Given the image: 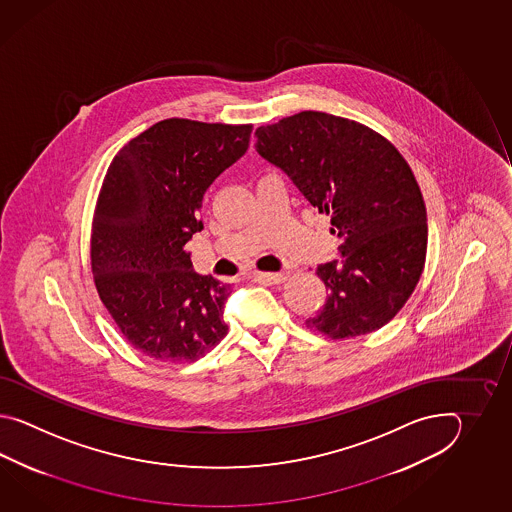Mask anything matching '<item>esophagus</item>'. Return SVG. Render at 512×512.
<instances>
[{
	"instance_id": "obj_1",
	"label": "esophagus",
	"mask_w": 512,
	"mask_h": 512,
	"mask_svg": "<svg viewBox=\"0 0 512 512\" xmlns=\"http://www.w3.org/2000/svg\"><path fill=\"white\" fill-rule=\"evenodd\" d=\"M252 278H254L256 282L283 283L289 278V272H256Z\"/></svg>"
}]
</instances>
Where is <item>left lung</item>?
<instances>
[{
  "label": "left lung",
  "instance_id": "1",
  "mask_svg": "<svg viewBox=\"0 0 512 512\" xmlns=\"http://www.w3.org/2000/svg\"><path fill=\"white\" fill-rule=\"evenodd\" d=\"M256 152L331 216L340 260L316 267L327 300L307 326L366 335L401 311L425 267L426 208L403 155L355 120L302 111L256 130Z\"/></svg>",
  "mask_w": 512,
  "mask_h": 512
}]
</instances>
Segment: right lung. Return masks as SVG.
<instances>
[{
  "mask_svg": "<svg viewBox=\"0 0 512 512\" xmlns=\"http://www.w3.org/2000/svg\"><path fill=\"white\" fill-rule=\"evenodd\" d=\"M252 126L166 119L109 164L91 234L98 296L144 355L194 362L227 335L230 285L194 271L185 245L203 230L208 186L249 150Z\"/></svg>",
  "mask_w": 512,
  "mask_h": 512,
  "instance_id": "add662e5",
  "label": "right lung"
}]
</instances>
